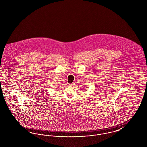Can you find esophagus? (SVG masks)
Wrapping results in <instances>:
<instances>
[{"mask_svg":"<svg viewBox=\"0 0 147 147\" xmlns=\"http://www.w3.org/2000/svg\"><path fill=\"white\" fill-rule=\"evenodd\" d=\"M74 83H72V84H69V86H74Z\"/></svg>","mask_w":147,"mask_h":147,"instance_id":"obj_1","label":"esophagus"}]
</instances>
